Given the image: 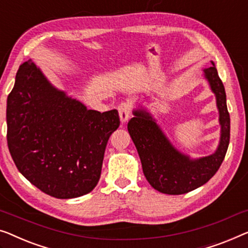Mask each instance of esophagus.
I'll use <instances>...</instances> for the list:
<instances>
[{
    "mask_svg": "<svg viewBox=\"0 0 248 248\" xmlns=\"http://www.w3.org/2000/svg\"><path fill=\"white\" fill-rule=\"evenodd\" d=\"M118 115H120V120L122 123L127 122L128 118L131 116V105L130 103H121L118 105Z\"/></svg>",
    "mask_w": 248,
    "mask_h": 248,
    "instance_id": "obj_1",
    "label": "esophagus"
}]
</instances>
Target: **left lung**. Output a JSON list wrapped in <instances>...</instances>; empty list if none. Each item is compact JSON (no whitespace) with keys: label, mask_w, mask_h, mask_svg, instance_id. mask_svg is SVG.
Wrapping results in <instances>:
<instances>
[{"label":"left lung","mask_w":248,"mask_h":248,"mask_svg":"<svg viewBox=\"0 0 248 248\" xmlns=\"http://www.w3.org/2000/svg\"><path fill=\"white\" fill-rule=\"evenodd\" d=\"M204 68L203 77L216 96L219 112L220 140L213 154L191 159L170 142L155 118L140 106L133 110L127 130L141 159L146 180L157 191L167 195H182L206 184L218 171L225 159L231 136V118L226 104V93L215 63Z\"/></svg>","instance_id":"obj_1"}]
</instances>
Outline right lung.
<instances>
[{
    "label": "right lung",
    "instance_id": "1",
    "mask_svg": "<svg viewBox=\"0 0 248 248\" xmlns=\"http://www.w3.org/2000/svg\"><path fill=\"white\" fill-rule=\"evenodd\" d=\"M8 146L22 175L46 195L70 199L98 184L116 109L100 113L56 88L32 60L22 63L6 102Z\"/></svg>",
    "mask_w": 248,
    "mask_h": 248
}]
</instances>
